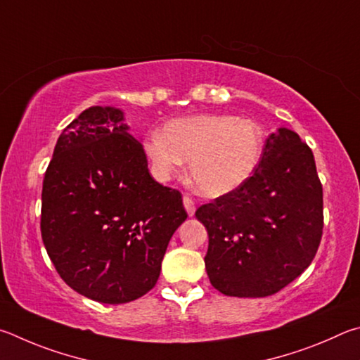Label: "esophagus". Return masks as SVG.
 <instances>
[{
  "instance_id": "34e87169",
  "label": "esophagus",
  "mask_w": 360,
  "mask_h": 360,
  "mask_svg": "<svg viewBox=\"0 0 360 360\" xmlns=\"http://www.w3.org/2000/svg\"><path fill=\"white\" fill-rule=\"evenodd\" d=\"M184 205H185V210H186V213H188V217H193L194 212H196V205H194L193 199L185 196V198H184Z\"/></svg>"
}]
</instances>
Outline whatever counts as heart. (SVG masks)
<instances>
[{
  "label": "heart",
  "instance_id": "b5f03b06",
  "mask_svg": "<svg viewBox=\"0 0 360 360\" xmlns=\"http://www.w3.org/2000/svg\"><path fill=\"white\" fill-rule=\"evenodd\" d=\"M262 131L248 118L202 113L174 120L145 143L155 174L169 179L190 162L196 190L219 198L240 188L262 156Z\"/></svg>",
  "mask_w": 360,
  "mask_h": 360
}]
</instances>
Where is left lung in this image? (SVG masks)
<instances>
[{"mask_svg":"<svg viewBox=\"0 0 360 360\" xmlns=\"http://www.w3.org/2000/svg\"><path fill=\"white\" fill-rule=\"evenodd\" d=\"M212 286L232 297H267L310 266L323 236V185L297 132L270 134L261 161L236 191L200 205Z\"/></svg>","mask_w":360,"mask_h":360,"instance_id":"8db88e82","label":"left lung"}]
</instances>
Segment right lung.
<instances>
[{
	"instance_id": "1",
	"label": "right lung",
	"mask_w": 360,
	"mask_h": 360,
	"mask_svg": "<svg viewBox=\"0 0 360 360\" xmlns=\"http://www.w3.org/2000/svg\"><path fill=\"white\" fill-rule=\"evenodd\" d=\"M124 113L93 105L56 141L42 185L41 234L68 286L126 304L156 285L170 237L186 219L181 194L148 172Z\"/></svg>"
}]
</instances>
